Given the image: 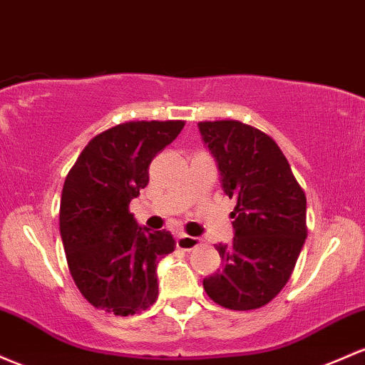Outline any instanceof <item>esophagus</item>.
Here are the masks:
<instances>
[{"mask_svg":"<svg viewBox=\"0 0 365 365\" xmlns=\"http://www.w3.org/2000/svg\"><path fill=\"white\" fill-rule=\"evenodd\" d=\"M176 246L183 251H190V250H195L197 246H201V239L190 237V235L187 234H180L178 237H176Z\"/></svg>","mask_w":365,"mask_h":365,"instance_id":"esophagus-1","label":"esophagus"}]
</instances>
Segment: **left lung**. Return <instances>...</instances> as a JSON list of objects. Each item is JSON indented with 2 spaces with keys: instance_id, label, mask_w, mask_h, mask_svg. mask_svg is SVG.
<instances>
[{
  "instance_id": "left-lung-1",
  "label": "left lung",
  "mask_w": 365,
  "mask_h": 365,
  "mask_svg": "<svg viewBox=\"0 0 365 365\" xmlns=\"http://www.w3.org/2000/svg\"><path fill=\"white\" fill-rule=\"evenodd\" d=\"M218 163L222 187L235 199V235L216 246L222 268L202 280L228 310H255L280 293L307 239V195L275 140L234 119L199 123Z\"/></svg>"
}]
</instances>
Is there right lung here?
Returning <instances> with one entry per match:
<instances>
[{
  "instance_id": "obj_1",
  "label": "right lung",
  "mask_w": 365,
  "mask_h": 365,
  "mask_svg": "<svg viewBox=\"0 0 365 365\" xmlns=\"http://www.w3.org/2000/svg\"><path fill=\"white\" fill-rule=\"evenodd\" d=\"M185 121H130L88 142L63 182L60 235L79 293L109 314L135 315L158 299V262L173 253L166 230L138 227L131 199L149 183V164Z\"/></svg>"
}]
</instances>
